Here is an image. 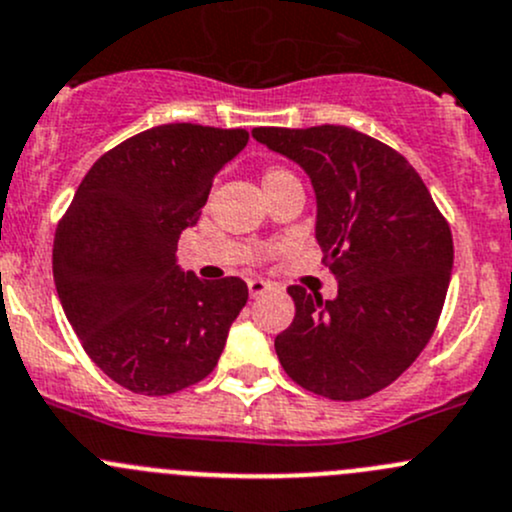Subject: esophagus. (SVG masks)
<instances>
[{"instance_id":"esophagus-1","label":"esophagus","mask_w":512,"mask_h":512,"mask_svg":"<svg viewBox=\"0 0 512 512\" xmlns=\"http://www.w3.org/2000/svg\"><path fill=\"white\" fill-rule=\"evenodd\" d=\"M268 288H271V283H266V281H263V278H251V281H249V293H251V298H258V295L266 293Z\"/></svg>"}]
</instances>
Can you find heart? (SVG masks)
<instances>
[{
	"mask_svg": "<svg viewBox=\"0 0 512 512\" xmlns=\"http://www.w3.org/2000/svg\"><path fill=\"white\" fill-rule=\"evenodd\" d=\"M288 175H291V172L278 170V167H273V170H268L266 175H263V184H271V182H276V179H283V177H288Z\"/></svg>",
	"mask_w": 512,
	"mask_h": 512,
	"instance_id": "heart-1",
	"label": "heart"
}]
</instances>
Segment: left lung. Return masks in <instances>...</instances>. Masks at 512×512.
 Here are the masks:
<instances>
[{"instance_id":"obj_1","label":"left lung","mask_w":512,"mask_h":512,"mask_svg":"<svg viewBox=\"0 0 512 512\" xmlns=\"http://www.w3.org/2000/svg\"><path fill=\"white\" fill-rule=\"evenodd\" d=\"M254 138L305 170L315 239L337 278L323 300L291 286L295 318L276 355L295 384L355 402L392 384L439 323L453 268L451 229L416 170L345 125L256 128Z\"/></svg>"}]
</instances>
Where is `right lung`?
<instances>
[{
    "label": "right lung",
    "instance_id": "right-lung-1",
    "mask_svg": "<svg viewBox=\"0 0 512 512\" xmlns=\"http://www.w3.org/2000/svg\"><path fill=\"white\" fill-rule=\"evenodd\" d=\"M246 142L241 128L145 130L100 157L59 221L63 313L88 357L130 392L162 397L207 377L249 300L241 278L202 281L175 256L217 172Z\"/></svg>",
    "mask_w": 512,
    "mask_h": 512
}]
</instances>
